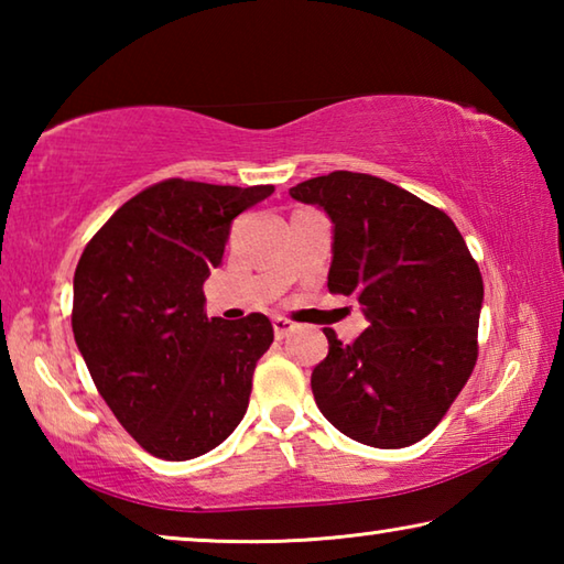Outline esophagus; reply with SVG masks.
I'll return each instance as SVG.
<instances>
[{"label": "esophagus", "instance_id": "esophagus-1", "mask_svg": "<svg viewBox=\"0 0 564 564\" xmlns=\"http://www.w3.org/2000/svg\"><path fill=\"white\" fill-rule=\"evenodd\" d=\"M291 330H295V323H291L289 318H281V316L273 318V333H275V338H285Z\"/></svg>", "mask_w": 564, "mask_h": 564}]
</instances>
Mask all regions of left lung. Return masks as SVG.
Segmentation results:
<instances>
[{
    "label": "left lung",
    "mask_w": 564,
    "mask_h": 564,
    "mask_svg": "<svg viewBox=\"0 0 564 564\" xmlns=\"http://www.w3.org/2000/svg\"><path fill=\"white\" fill-rule=\"evenodd\" d=\"M333 224L328 289L356 295L370 326L311 376L328 423L370 447H408L441 423L477 360L482 275L441 208L390 181L333 171L293 186Z\"/></svg>",
    "instance_id": "1"
}]
</instances>
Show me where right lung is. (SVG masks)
Listing matches in <instances>:
<instances>
[{
  "label": "right lung",
  "mask_w": 564,
  "mask_h": 564,
  "mask_svg": "<svg viewBox=\"0 0 564 564\" xmlns=\"http://www.w3.org/2000/svg\"><path fill=\"white\" fill-rule=\"evenodd\" d=\"M271 194L273 186L161 181L84 248L74 273L76 348L111 413L151 455H204L246 415L273 326L263 313L206 318L204 281L221 265L234 218Z\"/></svg>",
  "instance_id": "obj_1"
}]
</instances>
